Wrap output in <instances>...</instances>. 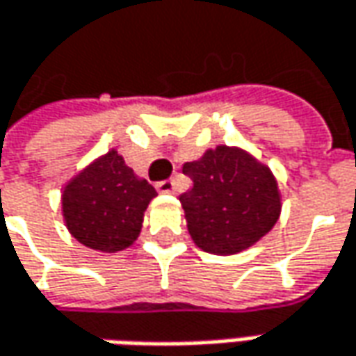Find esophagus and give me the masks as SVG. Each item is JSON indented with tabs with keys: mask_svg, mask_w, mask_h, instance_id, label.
<instances>
[{
	"mask_svg": "<svg viewBox=\"0 0 356 356\" xmlns=\"http://www.w3.org/2000/svg\"><path fill=\"white\" fill-rule=\"evenodd\" d=\"M156 190L160 194H172L176 190V184H174V180H162L156 184Z\"/></svg>",
	"mask_w": 356,
	"mask_h": 356,
	"instance_id": "1",
	"label": "esophagus"
}]
</instances>
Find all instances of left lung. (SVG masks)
<instances>
[{"instance_id":"1","label":"left lung","mask_w":356,"mask_h":356,"mask_svg":"<svg viewBox=\"0 0 356 356\" xmlns=\"http://www.w3.org/2000/svg\"><path fill=\"white\" fill-rule=\"evenodd\" d=\"M192 188L180 196L188 232L200 250L232 255L252 248L280 220L277 180L241 148L218 146L186 162Z\"/></svg>"}]
</instances>
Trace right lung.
<instances>
[{"mask_svg": "<svg viewBox=\"0 0 356 356\" xmlns=\"http://www.w3.org/2000/svg\"><path fill=\"white\" fill-rule=\"evenodd\" d=\"M154 196L152 184L138 178L117 150H111L63 188V218L76 241L115 253L138 238L144 210Z\"/></svg>", "mask_w": 356, "mask_h": 356, "instance_id": "add662e5", "label": "right lung"}]
</instances>
